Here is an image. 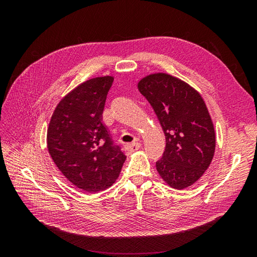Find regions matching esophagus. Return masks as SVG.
<instances>
[{
    "instance_id": "34e87169",
    "label": "esophagus",
    "mask_w": 257,
    "mask_h": 257,
    "mask_svg": "<svg viewBox=\"0 0 257 257\" xmlns=\"http://www.w3.org/2000/svg\"><path fill=\"white\" fill-rule=\"evenodd\" d=\"M141 147H142V144H139V143H132V144H126L125 145V149L127 150V151H136V150H138V149H141Z\"/></svg>"
}]
</instances>
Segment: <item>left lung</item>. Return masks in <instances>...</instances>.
I'll return each mask as SVG.
<instances>
[{"instance_id":"obj_1","label":"left lung","mask_w":257,"mask_h":257,"mask_svg":"<svg viewBox=\"0 0 257 257\" xmlns=\"http://www.w3.org/2000/svg\"><path fill=\"white\" fill-rule=\"evenodd\" d=\"M152 106L166 138L157 170L168 185L182 190L204 175L215 150L214 127L199 93L181 79L164 73L138 82Z\"/></svg>"}]
</instances>
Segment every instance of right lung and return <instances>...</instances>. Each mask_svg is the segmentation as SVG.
Here are the masks:
<instances>
[{"label":"right lung","instance_id":"obj_1","mask_svg":"<svg viewBox=\"0 0 257 257\" xmlns=\"http://www.w3.org/2000/svg\"><path fill=\"white\" fill-rule=\"evenodd\" d=\"M113 77H96L79 84L61 99L47 132L50 157L68 181L95 193L119 177L126 157L102 122Z\"/></svg>","mask_w":257,"mask_h":257}]
</instances>
